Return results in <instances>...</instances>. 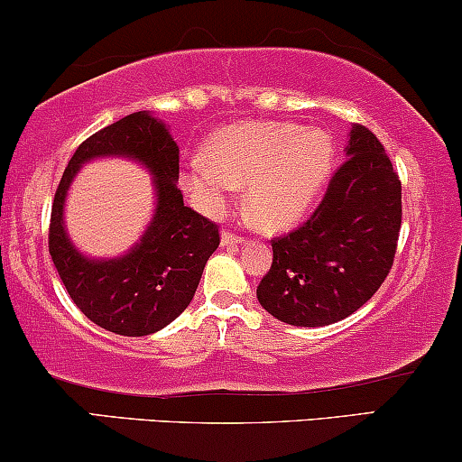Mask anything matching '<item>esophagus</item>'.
Masks as SVG:
<instances>
[{
  "label": "esophagus",
  "instance_id": "obj_1",
  "mask_svg": "<svg viewBox=\"0 0 462 462\" xmlns=\"http://www.w3.org/2000/svg\"><path fill=\"white\" fill-rule=\"evenodd\" d=\"M244 242L242 236H237V233H231V231H222L220 236V246L222 248H233V246H240Z\"/></svg>",
  "mask_w": 462,
  "mask_h": 462
}]
</instances>
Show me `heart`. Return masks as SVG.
<instances>
[{
	"instance_id": "heart-1",
	"label": "heart",
	"mask_w": 462,
	"mask_h": 462,
	"mask_svg": "<svg viewBox=\"0 0 462 462\" xmlns=\"http://www.w3.org/2000/svg\"><path fill=\"white\" fill-rule=\"evenodd\" d=\"M334 167L332 136L281 122H244L209 136L205 156L180 167V188L197 212L218 218L246 186V208L263 231L295 225L321 195Z\"/></svg>"
}]
</instances>
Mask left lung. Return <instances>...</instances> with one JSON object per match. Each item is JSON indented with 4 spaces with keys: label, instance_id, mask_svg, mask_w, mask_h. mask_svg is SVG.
<instances>
[{
    "label": "left lung",
    "instance_id": "left-lung-1",
    "mask_svg": "<svg viewBox=\"0 0 462 462\" xmlns=\"http://www.w3.org/2000/svg\"><path fill=\"white\" fill-rule=\"evenodd\" d=\"M346 161L300 229L272 240L274 261L257 287L278 321L323 328L373 298L394 263L401 231V180L383 145L353 124Z\"/></svg>",
    "mask_w": 462,
    "mask_h": 462
}]
</instances>
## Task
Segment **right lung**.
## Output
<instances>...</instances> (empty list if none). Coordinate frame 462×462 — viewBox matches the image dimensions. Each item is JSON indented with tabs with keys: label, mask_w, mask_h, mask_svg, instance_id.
I'll list each match as a JSON object with an SVG mask.
<instances>
[{
	"label": "right lung",
	"mask_w": 462,
	"mask_h": 462,
	"mask_svg": "<svg viewBox=\"0 0 462 462\" xmlns=\"http://www.w3.org/2000/svg\"><path fill=\"white\" fill-rule=\"evenodd\" d=\"M124 157L152 175L154 212L146 231L117 258H89L67 236L65 199L83 163ZM180 147L150 111L130 113L77 147L51 209L49 253L79 310L119 336H147L175 321L195 298L203 267L218 248V226L186 208Z\"/></svg>",
	"instance_id": "obj_1"
}]
</instances>
